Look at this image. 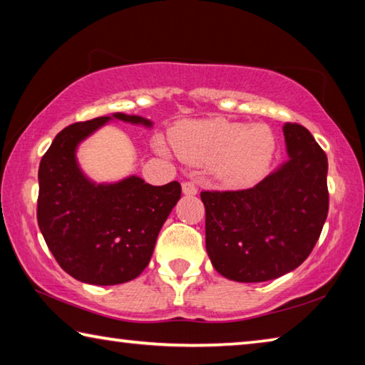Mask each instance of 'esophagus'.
I'll return each instance as SVG.
<instances>
[{"label": "esophagus", "instance_id": "1", "mask_svg": "<svg viewBox=\"0 0 365 365\" xmlns=\"http://www.w3.org/2000/svg\"><path fill=\"white\" fill-rule=\"evenodd\" d=\"M182 190H183L185 195H196L197 193V187H196L195 182H183Z\"/></svg>", "mask_w": 365, "mask_h": 365}]
</instances>
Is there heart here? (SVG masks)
<instances>
[{
    "label": "heart",
    "instance_id": "b5f03b06",
    "mask_svg": "<svg viewBox=\"0 0 365 365\" xmlns=\"http://www.w3.org/2000/svg\"><path fill=\"white\" fill-rule=\"evenodd\" d=\"M178 156L190 164H214L215 174L228 185H245L261 175L275 148V138L264 123L214 119L195 122L174 133Z\"/></svg>",
    "mask_w": 365,
    "mask_h": 365
}]
</instances>
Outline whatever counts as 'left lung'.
Returning <instances> with one entry per match:
<instances>
[{"label":"left lung","instance_id":"1","mask_svg":"<svg viewBox=\"0 0 365 365\" xmlns=\"http://www.w3.org/2000/svg\"><path fill=\"white\" fill-rule=\"evenodd\" d=\"M289 160L246 190H205L206 250L227 279H279L306 261L329 214L327 154L294 122L283 125Z\"/></svg>","mask_w":365,"mask_h":365}]
</instances>
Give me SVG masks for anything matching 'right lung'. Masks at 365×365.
Returning a JSON list of instances; mask_svg holds the SVG:
<instances>
[{"label":"right lung","instance_id":"obj_1","mask_svg":"<svg viewBox=\"0 0 365 365\" xmlns=\"http://www.w3.org/2000/svg\"><path fill=\"white\" fill-rule=\"evenodd\" d=\"M145 123L138 115L114 114ZM108 115L76 122L61 130L38 168L36 220L61 269L91 285H119L145 270L160 227L182 196L178 182L145 183L138 177L114 185L86 180L76 163V146Z\"/></svg>","mask_w":365,"mask_h":365}]
</instances>
